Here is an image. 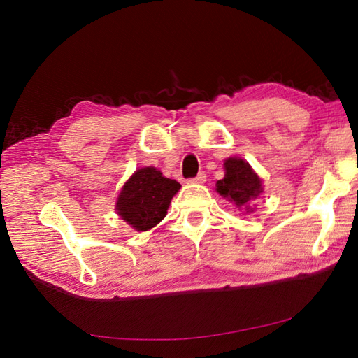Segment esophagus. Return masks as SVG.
<instances>
[{
  "label": "esophagus",
  "instance_id": "esophagus-1",
  "mask_svg": "<svg viewBox=\"0 0 358 358\" xmlns=\"http://www.w3.org/2000/svg\"><path fill=\"white\" fill-rule=\"evenodd\" d=\"M189 182H191V183H204V182H206V173H204V171H200L199 175H197L196 178H192Z\"/></svg>",
  "mask_w": 358,
  "mask_h": 358
}]
</instances>
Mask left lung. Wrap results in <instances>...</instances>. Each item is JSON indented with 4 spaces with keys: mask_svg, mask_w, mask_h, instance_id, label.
I'll return each instance as SVG.
<instances>
[{
    "mask_svg": "<svg viewBox=\"0 0 358 358\" xmlns=\"http://www.w3.org/2000/svg\"><path fill=\"white\" fill-rule=\"evenodd\" d=\"M224 169L225 176L216 182V192L239 210L252 212L254 201L263 194L262 179L242 158H227Z\"/></svg>",
    "mask_w": 358,
    "mask_h": 358,
    "instance_id": "left-lung-1",
    "label": "left lung"
}]
</instances>
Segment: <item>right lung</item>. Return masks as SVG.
<instances>
[{
	"label": "right lung",
	"instance_id": "obj_1",
	"mask_svg": "<svg viewBox=\"0 0 358 358\" xmlns=\"http://www.w3.org/2000/svg\"><path fill=\"white\" fill-rule=\"evenodd\" d=\"M180 183L164 178L155 167H143L133 173L116 201L117 215L137 231H148L164 220L173 196Z\"/></svg>",
	"mask_w": 358,
	"mask_h": 358
}]
</instances>
